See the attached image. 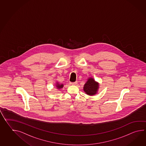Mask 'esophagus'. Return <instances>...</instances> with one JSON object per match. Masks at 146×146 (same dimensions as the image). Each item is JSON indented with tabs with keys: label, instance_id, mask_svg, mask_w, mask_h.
Listing matches in <instances>:
<instances>
[{
	"label": "esophagus",
	"instance_id": "34e87169",
	"mask_svg": "<svg viewBox=\"0 0 146 146\" xmlns=\"http://www.w3.org/2000/svg\"><path fill=\"white\" fill-rule=\"evenodd\" d=\"M78 84V82H71L70 84L72 85H76Z\"/></svg>",
	"mask_w": 146,
	"mask_h": 146
}]
</instances>
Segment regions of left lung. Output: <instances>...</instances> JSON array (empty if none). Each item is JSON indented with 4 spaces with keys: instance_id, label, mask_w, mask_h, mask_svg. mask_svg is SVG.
Instances as JSON below:
<instances>
[{
    "instance_id": "left-lung-1",
    "label": "left lung",
    "mask_w": 146,
    "mask_h": 146,
    "mask_svg": "<svg viewBox=\"0 0 146 146\" xmlns=\"http://www.w3.org/2000/svg\"><path fill=\"white\" fill-rule=\"evenodd\" d=\"M99 86V83L95 81L93 78H89L84 85L83 90L88 95L93 96L97 94Z\"/></svg>"
}]
</instances>
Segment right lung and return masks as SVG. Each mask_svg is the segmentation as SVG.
<instances>
[{"label":"right lung","mask_w":146,"mask_h":146,"mask_svg":"<svg viewBox=\"0 0 146 146\" xmlns=\"http://www.w3.org/2000/svg\"><path fill=\"white\" fill-rule=\"evenodd\" d=\"M55 86L58 90H60V89H61V88H63L64 84L60 83L59 82H56V83L55 84Z\"/></svg>","instance_id":"obj_1"}]
</instances>
